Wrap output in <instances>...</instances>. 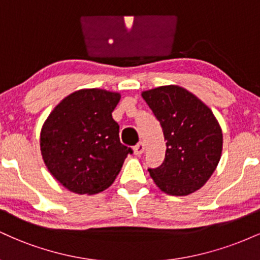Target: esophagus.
<instances>
[{"label":"esophagus","mask_w":260,"mask_h":260,"mask_svg":"<svg viewBox=\"0 0 260 260\" xmlns=\"http://www.w3.org/2000/svg\"><path fill=\"white\" fill-rule=\"evenodd\" d=\"M144 150H145L144 143H138V144L134 147V154H136L137 156H140V155L144 153Z\"/></svg>","instance_id":"esophagus-1"}]
</instances>
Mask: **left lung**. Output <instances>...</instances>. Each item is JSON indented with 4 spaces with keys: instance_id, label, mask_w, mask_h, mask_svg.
Here are the masks:
<instances>
[{
    "instance_id": "1",
    "label": "left lung",
    "mask_w": 260,
    "mask_h": 260,
    "mask_svg": "<svg viewBox=\"0 0 260 260\" xmlns=\"http://www.w3.org/2000/svg\"><path fill=\"white\" fill-rule=\"evenodd\" d=\"M162 127L165 160L149 169L155 184L170 196H188L207 183L222 151V131L213 111L178 85L142 92Z\"/></svg>"
}]
</instances>
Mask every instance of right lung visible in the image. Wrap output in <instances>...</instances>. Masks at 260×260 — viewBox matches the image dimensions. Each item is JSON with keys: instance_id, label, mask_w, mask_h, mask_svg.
Here are the masks:
<instances>
[{"instance_id": "right-lung-1", "label": "right lung", "mask_w": 260, "mask_h": 260, "mask_svg": "<svg viewBox=\"0 0 260 260\" xmlns=\"http://www.w3.org/2000/svg\"><path fill=\"white\" fill-rule=\"evenodd\" d=\"M120 99V92L80 89L66 96L44 122V162L71 192L95 194L105 190L132 154V149L120 142V126L112 118Z\"/></svg>"}]
</instances>
